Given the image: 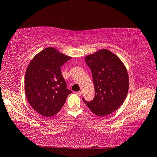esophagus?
Masks as SVG:
<instances>
[{
    "mask_svg": "<svg viewBox=\"0 0 157 157\" xmlns=\"http://www.w3.org/2000/svg\"><path fill=\"white\" fill-rule=\"evenodd\" d=\"M77 94H78V96H81L82 94V92H81V91H79V92H77V93H76Z\"/></svg>",
    "mask_w": 157,
    "mask_h": 157,
    "instance_id": "34e87169",
    "label": "esophagus"
}]
</instances>
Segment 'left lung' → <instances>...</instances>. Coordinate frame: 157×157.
Segmentation results:
<instances>
[{
  "mask_svg": "<svg viewBox=\"0 0 157 157\" xmlns=\"http://www.w3.org/2000/svg\"><path fill=\"white\" fill-rule=\"evenodd\" d=\"M91 69L95 95L86 101L88 107L98 116H106L115 111L125 101L129 88V77L125 65L117 56L106 49L85 58Z\"/></svg>",
  "mask_w": 157,
  "mask_h": 157,
  "instance_id": "left-lung-1",
  "label": "left lung"
}]
</instances>
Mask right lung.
I'll return each instance as SVG.
<instances>
[{
    "label": "right lung",
    "mask_w": 157,
    "mask_h": 157,
    "mask_svg": "<svg viewBox=\"0 0 157 157\" xmlns=\"http://www.w3.org/2000/svg\"><path fill=\"white\" fill-rule=\"evenodd\" d=\"M52 47L36 55L25 75V92L29 105L43 117L55 115L71 91L61 74V67L71 59Z\"/></svg>",
    "instance_id": "obj_1"
}]
</instances>
